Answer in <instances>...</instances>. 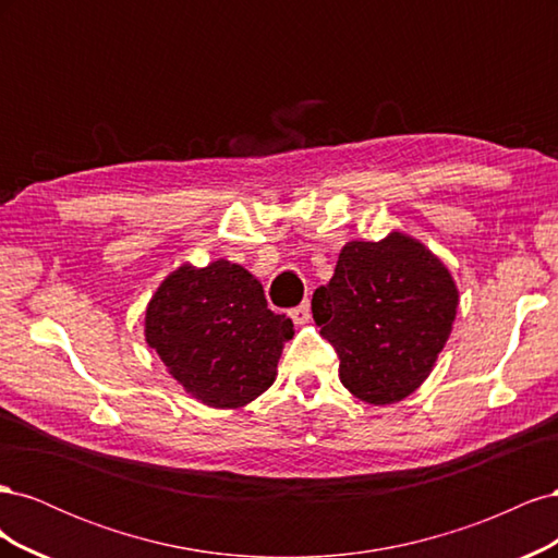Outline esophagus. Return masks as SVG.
<instances>
[{
	"label": "esophagus",
	"mask_w": 558,
	"mask_h": 558,
	"mask_svg": "<svg viewBox=\"0 0 558 558\" xmlns=\"http://www.w3.org/2000/svg\"><path fill=\"white\" fill-rule=\"evenodd\" d=\"M289 314H291V318L295 320L298 326H305V324H310V318H312V302H310V300H305V302H302V305H298V307H295V310H291Z\"/></svg>",
	"instance_id": "1"
}]
</instances>
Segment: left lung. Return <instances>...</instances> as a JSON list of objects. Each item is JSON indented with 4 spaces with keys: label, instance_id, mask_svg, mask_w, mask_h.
I'll list each match as a JSON object with an SVG mask.
<instances>
[{
    "label": "left lung",
    "instance_id": "8db88e82",
    "mask_svg": "<svg viewBox=\"0 0 558 558\" xmlns=\"http://www.w3.org/2000/svg\"><path fill=\"white\" fill-rule=\"evenodd\" d=\"M459 310L449 267L412 234L347 242L312 314L340 356V381L367 404H391L428 379Z\"/></svg>",
    "mask_w": 558,
    "mask_h": 558
}]
</instances>
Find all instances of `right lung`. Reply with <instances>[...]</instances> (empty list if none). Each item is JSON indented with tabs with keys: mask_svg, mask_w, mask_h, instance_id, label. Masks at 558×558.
I'll return each mask as SVG.
<instances>
[{
	"mask_svg": "<svg viewBox=\"0 0 558 558\" xmlns=\"http://www.w3.org/2000/svg\"><path fill=\"white\" fill-rule=\"evenodd\" d=\"M291 318L267 310L263 283L226 258L179 265L146 305L144 337L183 391L202 404L238 410L277 379Z\"/></svg>",
	"mask_w": 558,
	"mask_h": 558,
	"instance_id": "add662e5",
	"label": "right lung"
}]
</instances>
